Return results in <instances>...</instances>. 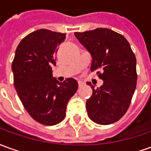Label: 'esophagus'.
Listing matches in <instances>:
<instances>
[{"label":"esophagus","mask_w":151,"mask_h":151,"mask_svg":"<svg viewBox=\"0 0 151 151\" xmlns=\"http://www.w3.org/2000/svg\"><path fill=\"white\" fill-rule=\"evenodd\" d=\"M82 85H83V82H81V81H79V82H78V86H82Z\"/></svg>","instance_id":"esophagus-1"}]
</instances>
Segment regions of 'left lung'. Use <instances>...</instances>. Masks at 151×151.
Segmentation results:
<instances>
[{
	"label": "left lung",
	"instance_id": "obj_1",
	"mask_svg": "<svg viewBox=\"0 0 151 151\" xmlns=\"http://www.w3.org/2000/svg\"><path fill=\"white\" fill-rule=\"evenodd\" d=\"M74 35L91 55V70L104 81L97 89L87 82L93 90L86 104L89 117L99 124L115 123L127 111L136 89L135 55L122 35L108 28Z\"/></svg>",
	"mask_w": 151,
	"mask_h": 151
}]
</instances>
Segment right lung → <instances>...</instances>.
<instances>
[{
    "mask_svg": "<svg viewBox=\"0 0 151 151\" xmlns=\"http://www.w3.org/2000/svg\"><path fill=\"white\" fill-rule=\"evenodd\" d=\"M65 35L40 29L23 38L12 63L14 83L29 115L44 125H55L65 116L67 104L78 90V82H60L52 77L58 46Z\"/></svg>",
    "mask_w": 151,
    "mask_h": 151,
    "instance_id": "add662e5",
    "label": "right lung"
}]
</instances>
